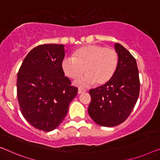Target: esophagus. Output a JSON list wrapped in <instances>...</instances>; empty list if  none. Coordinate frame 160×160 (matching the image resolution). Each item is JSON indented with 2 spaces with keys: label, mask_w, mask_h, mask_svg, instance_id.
<instances>
[{
  "label": "esophagus",
  "mask_w": 160,
  "mask_h": 160,
  "mask_svg": "<svg viewBox=\"0 0 160 160\" xmlns=\"http://www.w3.org/2000/svg\"><path fill=\"white\" fill-rule=\"evenodd\" d=\"M85 91H85V90H84V89L79 88V89H78V94H81V93H85Z\"/></svg>",
  "instance_id": "34e87169"
}]
</instances>
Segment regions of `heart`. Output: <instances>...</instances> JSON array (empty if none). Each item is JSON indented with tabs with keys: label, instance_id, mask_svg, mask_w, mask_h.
<instances>
[{
	"label": "heart",
	"instance_id": "b5f03b06",
	"mask_svg": "<svg viewBox=\"0 0 160 160\" xmlns=\"http://www.w3.org/2000/svg\"><path fill=\"white\" fill-rule=\"evenodd\" d=\"M118 64V55L114 48H103L90 44L78 48L73 57H66L62 62V68L67 77L73 80L87 74L78 82L79 85L88 86L96 83L103 85L113 77Z\"/></svg>",
	"mask_w": 160,
	"mask_h": 160
}]
</instances>
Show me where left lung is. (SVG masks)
Instances as JSON below:
<instances>
[{
    "mask_svg": "<svg viewBox=\"0 0 160 160\" xmlns=\"http://www.w3.org/2000/svg\"><path fill=\"white\" fill-rule=\"evenodd\" d=\"M118 64L109 82L89 91L88 114L96 124L118 125L128 118L139 96L140 81L136 61L121 44L115 43Z\"/></svg>",
    "mask_w": 160,
    "mask_h": 160,
    "instance_id": "1",
    "label": "left lung"
}]
</instances>
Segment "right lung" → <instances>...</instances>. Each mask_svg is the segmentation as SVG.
Returning a JSON list of instances; mask_svg holds the SVG:
<instances>
[{
  "label": "right lung",
  "instance_id": "obj_1",
  "mask_svg": "<svg viewBox=\"0 0 160 160\" xmlns=\"http://www.w3.org/2000/svg\"><path fill=\"white\" fill-rule=\"evenodd\" d=\"M62 44L40 45L26 56L17 75V98L25 120L40 130L50 132L61 124L78 94L64 76Z\"/></svg>",
  "mask_w": 160,
  "mask_h": 160
}]
</instances>
